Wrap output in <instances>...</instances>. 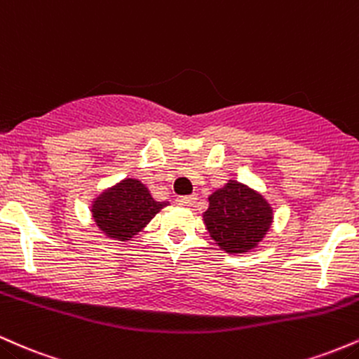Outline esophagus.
<instances>
[{"label":"esophagus","instance_id":"obj_1","mask_svg":"<svg viewBox=\"0 0 359 359\" xmlns=\"http://www.w3.org/2000/svg\"><path fill=\"white\" fill-rule=\"evenodd\" d=\"M195 200H196V195H184V196H178V198H176V203L184 205V207H191V205L195 203Z\"/></svg>","mask_w":359,"mask_h":359}]
</instances>
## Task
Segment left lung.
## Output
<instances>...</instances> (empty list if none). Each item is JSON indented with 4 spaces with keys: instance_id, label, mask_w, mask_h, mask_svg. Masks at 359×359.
I'll use <instances>...</instances> for the list:
<instances>
[{
    "instance_id": "8db88e82",
    "label": "left lung",
    "mask_w": 359,
    "mask_h": 359,
    "mask_svg": "<svg viewBox=\"0 0 359 359\" xmlns=\"http://www.w3.org/2000/svg\"><path fill=\"white\" fill-rule=\"evenodd\" d=\"M203 222L215 244L225 252L241 255L263 241L273 222V210L263 195L231 180L208 196Z\"/></svg>"
}]
</instances>
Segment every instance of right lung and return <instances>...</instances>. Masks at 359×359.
Instances as JSON below:
<instances>
[{
    "label": "right lung",
    "instance_id": "right-lung-1",
    "mask_svg": "<svg viewBox=\"0 0 359 359\" xmlns=\"http://www.w3.org/2000/svg\"><path fill=\"white\" fill-rule=\"evenodd\" d=\"M166 205L168 201L152 198L139 180L126 178L95 198L91 213L100 231L110 239L130 241Z\"/></svg>",
    "mask_w": 359,
    "mask_h": 359
}]
</instances>
